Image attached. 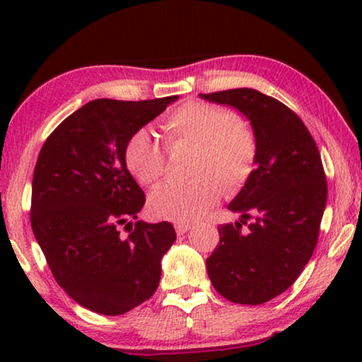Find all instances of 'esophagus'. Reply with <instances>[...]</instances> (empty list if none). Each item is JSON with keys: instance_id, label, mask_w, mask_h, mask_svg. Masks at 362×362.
I'll list each match as a JSON object with an SVG mask.
<instances>
[{"instance_id": "1", "label": "esophagus", "mask_w": 362, "mask_h": 362, "mask_svg": "<svg viewBox=\"0 0 362 362\" xmlns=\"http://www.w3.org/2000/svg\"><path fill=\"white\" fill-rule=\"evenodd\" d=\"M192 229V224H187V222H180V224H176V232L177 235H182L186 234L187 230Z\"/></svg>"}]
</instances>
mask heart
I'll return each instance as SVG.
<instances>
[{
	"label": "heart",
	"mask_w": 362,
	"mask_h": 362,
	"mask_svg": "<svg viewBox=\"0 0 362 362\" xmlns=\"http://www.w3.org/2000/svg\"><path fill=\"white\" fill-rule=\"evenodd\" d=\"M166 145H192L186 182L156 187L148 209L158 219L192 222L219 201L222 186L239 191L250 180L259 156V140L249 123L227 108L209 102L189 100L165 118ZM128 173L143 186H155L166 170V153L146 128L135 130L123 146Z\"/></svg>",
	"instance_id": "1"
}]
</instances>
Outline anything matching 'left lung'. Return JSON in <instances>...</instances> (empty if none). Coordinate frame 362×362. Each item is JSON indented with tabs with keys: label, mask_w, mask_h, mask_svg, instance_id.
I'll return each instance as SVG.
<instances>
[{
	"label": "left lung",
	"mask_w": 362,
	"mask_h": 362,
	"mask_svg": "<svg viewBox=\"0 0 362 362\" xmlns=\"http://www.w3.org/2000/svg\"><path fill=\"white\" fill-rule=\"evenodd\" d=\"M201 98L244 113L259 140L255 170L229 204L240 221L217 227L219 245L206 265L224 298L262 305L293 285L313 255L328 197L323 163L301 118L276 98L254 88Z\"/></svg>",
	"instance_id": "left-lung-1"
}]
</instances>
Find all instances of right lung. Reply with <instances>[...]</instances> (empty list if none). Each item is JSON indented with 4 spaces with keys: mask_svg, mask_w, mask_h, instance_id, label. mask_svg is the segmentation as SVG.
Segmentation results:
<instances>
[{
    "mask_svg": "<svg viewBox=\"0 0 362 362\" xmlns=\"http://www.w3.org/2000/svg\"><path fill=\"white\" fill-rule=\"evenodd\" d=\"M177 95L97 98L69 115L39 151L31 227L54 279L83 308L123 315L155 293L161 259L176 240L170 222L136 221L145 192L123 163L135 130ZM125 225L129 235L119 227Z\"/></svg>",
    "mask_w": 362,
    "mask_h": 362,
    "instance_id": "obj_1",
    "label": "right lung"
}]
</instances>
